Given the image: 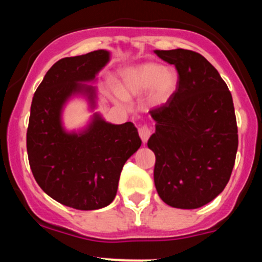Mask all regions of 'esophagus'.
<instances>
[{"mask_svg": "<svg viewBox=\"0 0 262 262\" xmlns=\"http://www.w3.org/2000/svg\"><path fill=\"white\" fill-rule=\"evenodd\" d=\"M139 135H140L141 140H143V143H146L150 138V135H151V129H150L146 124L141 125V127L139 128Z\"/></svg>", "mask_w": 262, "mask_h": 262, "instance_id": "1", "label": "esophagus"}]
</instances>
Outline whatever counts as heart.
<instances>
[{"instance_id": "1", "label": "heart", "mask_w": 262, "mask_h": 262, "mask_svg": "<svg viewBox=\"0 0 262 262\" xmlns=\"http://www.w3.org/2000/svg\"><path fill=\"white\" fill-rule=\"evenodd\" d=\"M179 76L173 69H165L160 64L146 62L124 70L121 75V91L112 90L117 101L124 102L125 97H134L148 92L154 104H164L176 91Z\"/></svg>"}]
</instances>
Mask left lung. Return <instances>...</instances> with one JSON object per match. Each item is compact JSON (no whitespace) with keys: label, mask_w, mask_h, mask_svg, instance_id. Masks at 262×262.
Wrapping results in <instances>:
<instances>
[{"label":"left lung","mask_w":262,"mask_h":262,"mask_svg":"<svg viewBox=\"0 0 262 262\" xmlns=\"http://www.w3.org/2000/svg\"><path fill=\"white\" fill-rule=\"evenodd\" d=\"M155 54L179 74L172 97L150 111L156 122L148 140L156 158V191L171 207L200 208L223 191L233 171L237 150L233 98L201 54L186 49Z\"/></svg>","instance_id":"8db88e82"}]
</instances>
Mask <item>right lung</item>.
Wrapping results in <instances>:
<instances>
[{
	"mask_svg": "<svg viewBox=\"0 0 262 262\" xmlns=\"http://www.w3.org/2000/svg\"><path fill=\"white\" fill-rule=\"evenodd\" d=\"M110 61L107 50L56 61L38 86L27 129V151L35 181L48 196L80 210L100 209L112 203L125 161L140 148L132 122L111 124L93 116L80 133H68L61 111L74 95H86L95 106V80Z\"/></svg>",
	"mask_w": 262,
	"mask_h": 262,
	"instance_id": "1",
	"label": "right lung"
}]
</instances>
